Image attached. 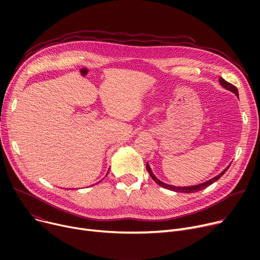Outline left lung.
I'll return each mask as SVG.
<instances>
[{"instance_id": "1", "label": "left lung", "mask_w": 260, "mask_h": 260, "mask_svg": "<svg viewBox=\"0 0 260 260\" xmlns=\"http://www.w3.org/2000/svg\"><path fill=\"white\" fill-rule=\"evenodd\" d=\"M219 82H220V84H221L224 88H226V89L231 90L232 92H234L236 95H238V90H237V87H236L235 85L229 83V82H226V81H225L224 79H222L221 77L219 78ZM229 168H230V166H229V167H228V168H226L222 173H220L219 175L216 176V177H214L213 179H211V180H209V181H207V182H203V183H201V184L194 185V186H183V187H179V186H173V185H169V184H166V183L161 182L159 179H157V178H156L155 175L153 174V172H152V170H151V168H149V166H148L147 163H146V170H147L148 174L151 175L152 179H153L157 184H159L160 186L165 187V188H168V189L174 190V192H180V193H195V192H198V190H201V189H203V188H206L207 186L211 185L212 183H214L215 181H217L218 179H219L220 177H221V176L226 172V170H228Z\"/></svg>"}]
</instances>
